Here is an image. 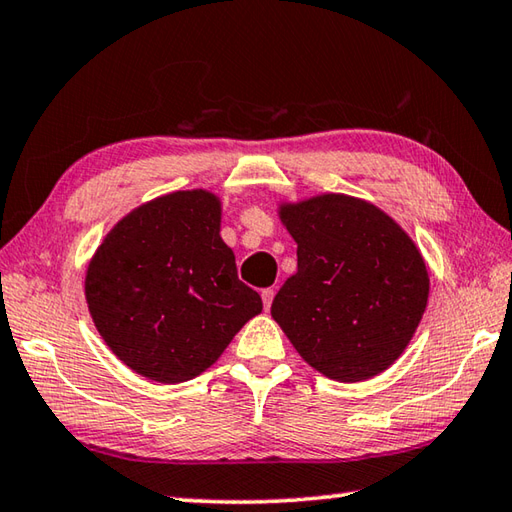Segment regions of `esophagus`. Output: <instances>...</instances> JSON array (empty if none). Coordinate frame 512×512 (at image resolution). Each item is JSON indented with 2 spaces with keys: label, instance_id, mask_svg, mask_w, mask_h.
Masks as SVG:
<instances>
[{
  "label": "esophagus",
  "instance_id": "obj_1",
  "mask_svg": "<svg viewBox=\"0 0 512 512\" xmlns=\"http://www.w3.org/2000/svg\"><path fill=\"white\" fill-rule=\"evenodd\" d=\"M273 297H275V288H264L262 290V299H264V308L268 310L270 304H273Z\"/></svg>",
  "mask_w": 512,
  "mask_h": 512
}]
</instances>
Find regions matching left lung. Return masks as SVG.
<instances>
[{"mask_svg":"<svg viewBox=\"0 0 512 512\" xmlns=\"http://www.w3.org/2000/svg\"><path fill=\"white\" fill-rule=\"evenodd\" d=\"M297 270L270 306L308 366L335 382L384 373L413 339L430 279L413 239L382 208L344 193L282 202Z\"/></svg>","mask_w":512,"mask_h":512,"instance_id":"left-lung-1","label":"left lung"}]
</instances>
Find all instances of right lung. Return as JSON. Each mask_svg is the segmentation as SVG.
Segmentation results:
<instances>
[{
	"mask_svg": "<svg viewBox=\"0 0 512 512\" xmlns=\"http://www.w3.org/2000/svg\"><path fill=\"white\" fill-rule=\"evenodd\" d=\"M219 230L222 199L175 190L130 210L90 257L84 293L97 333L150 382L202 375L262 313Z\"/></svg>",
	"mask_w": 512,
	"mask_h": 512,
	"instance_id": "1",
	"label": "right lung"
}]
</instances>
